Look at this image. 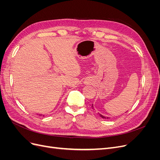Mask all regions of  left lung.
I'll return each mask as SVG.
<instances>
[{
	"label": "left lung",
	"mask_w": 160,
	"mask_h": 160,
	"mask_svg": "<svg viewBox=\"0 0 160 160\" xmlns=\"http://www.w3.org/2000/svg\"><path fill=\"white\" fill-rule=\"evenodd\" d=\"M92 108H93V105H92ZM100 115V116H101V118H103V119H109V118L108 117H107V118H106V117H105V116H103V115H101V114H99Z\"/></svg>",
	"instance_id": "1"
}]
</instances>
